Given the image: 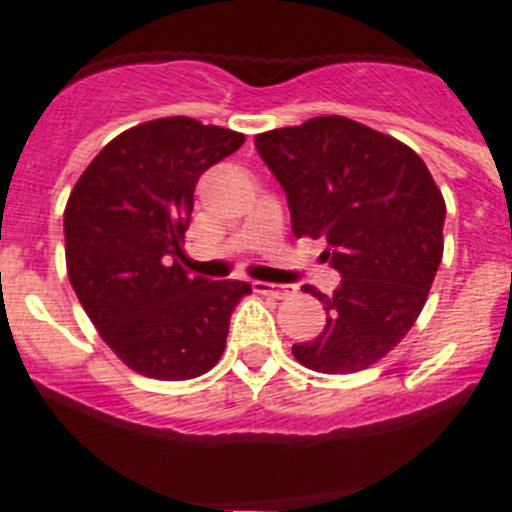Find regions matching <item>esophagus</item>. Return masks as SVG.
I'll return each mask as SVG.
<instances>
[{"instance_id":"34e87169","label":"esophagus","mask_w":512,"mask_h":512,"mask_svg":"<svg viewBox=\"0 0 512 512\" xmlns=\"http://www.w3.org/2000/svg\"><path fill=\"white\" fill-rule=\"evenodd\" d=\"M253 292H259V295H271L277 297V300H284L295 292V287H289V284H269V282H253Z\"/></svg>"}]
</instances>
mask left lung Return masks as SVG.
Wrapping results in <instances>:
<instances>
[{
  "mask_svg": "<svg viewBox=\"0 0 512 512\" xmlns=\"http://www.w3.org/2000/svg\"><path fill=\"white\" fill-rule=\"evenodd\" d=\"M256 151L287 192L297 238H325L341 274L318 338L295 343L307 369L354 374L377 364L418 320L443 256L446 202L423 158L341 115L256 135Z\"/></svg>",
  "mask_w": 512,
  "mask_h": 512,
  "instance_id": "1",
  "label": "left lung"
}]
</instances>
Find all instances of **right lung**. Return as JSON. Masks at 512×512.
<instances>
[{"mask_svg":"<svg viewBox=\"0 0 512 512\" xmlns=\"http://www.w3.org/2000/svg\"><path fill=\"white\" fill-rule=\"evenodd\" d=\"M235 130L164 117L110 140L63 212L71 287L104 343L133 372L192 379L220 361L251 284L210 282L176 264L210 166L243 146Z\"/></svg>","mask_w":512,"mask_h":512,"instance_id":"1","label":"right lung"}]
</instances>
